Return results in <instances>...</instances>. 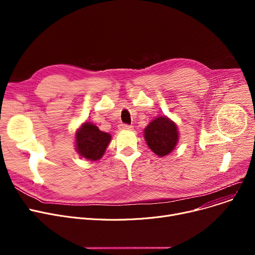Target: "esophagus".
Here are the masks:
<instances>
[{
	"mask_svg": "<svg viewBox=\"0 0 255 255\" xmlns=\"http://www.w3.org/2000/svg\"><path fill=\"white\" fill-rule=\"evenodd\" d=\"M120 129H122V130H133V126L127 125V124H122L120 126Z\"/></svg>",
	"mask_w": 255,
	"mask_h": 255,
	"instance_id": "esophagus-1",
	"label": "esophagus"
}]
</instances>
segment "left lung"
Returning a JSON list of instances; mask_svg holds the SVG:
<instances>
[{
    "label": "left lung",
    "instance_id": "1",
    "mask_svg": "<svg viewBox=\"0 0 255 255\" xmlns=\"http://www.w3.org/2000/svg\"><path fill=\"white\" fill-rule=\"evenodd\" d=\"M143 137L152 152L164 157L176 149L180 136L177 124L166 116H159L144 128Z\"/></svg>",
    "mask_w": 255,
    "mask_h": 255
}]
</instances>
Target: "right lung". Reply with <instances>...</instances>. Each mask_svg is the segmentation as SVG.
<instances>
[{"mask_svg": "<svg viewBox=\"0 0 255 255\" xmlns=\"http://www.w3.org/2000/svg\"><path fill=\"white\" fill-rule=\"evenodd\" d=\"M111 140L110 133L101 131L90 122H84L75 132V150L83 158L90 161H98L104 155Z\"/></svg>", "mask_w": 255, "mask_h": 255, "instance_id": "add662e5", "label": "right lung"}]
</instances>
